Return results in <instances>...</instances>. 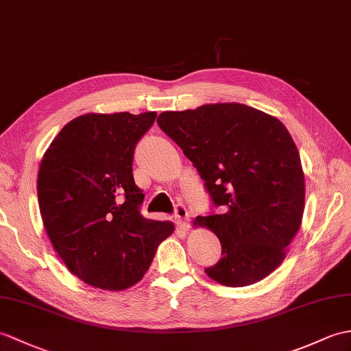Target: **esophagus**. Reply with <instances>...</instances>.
Returning a JSON list of instances; mask_svg holds the SVG:
<instances>
[{
	"label": "esophagus",
	"instance_id": "esophagus-1",
	"mask_svg": "<svg viewBox=\"0 0 351 351\" xmlns=\"http://www.w3.org/2000/svg\"><path fill=\"white\" fill-rule=\"evenodd\" d=\"M175 219L179 227H182L184 230H189L190 227V218H189V210L184 205H176L175 208Z\"/></svg>",
	"mask_w": 351,
	"mask_h": 351
}]
</instances>
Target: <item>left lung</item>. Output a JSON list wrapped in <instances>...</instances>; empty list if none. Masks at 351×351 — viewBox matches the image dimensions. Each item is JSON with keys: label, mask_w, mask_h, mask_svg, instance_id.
Segmentation results:
<instances>
[{"label": "left lung", "mask_w": 351, "mask_h": 351, "mask_svg": "<svg viewBox=\"0 0 351 351\" xmlns=\"http://www.w3.org/2000/svg\"><path fill=\"white\" fill-rule=\"evenodd\" d=\"M157 122L223 208L194 219L221 242V260L205 269L209 278L227 287L266 278L286 257L305 208L304 170L289 130L241 103L162 112Z\"/></svg>", "instance_id": "obj_1"}]
</instances>
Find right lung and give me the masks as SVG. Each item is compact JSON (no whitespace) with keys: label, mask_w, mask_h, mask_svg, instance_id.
Here are the masks:
<instances>
[{"label":"right lung","mask_w":351,"mask_h":351,"mask_svg":"<svg viewBox=\"0 0 351 351\" xmlns=\"http://www.w3.org/2000/svg\"><path fill=\"white\" fill-rule=\"evenodd\" d=\"M156 117H77L40 162L37 195L46 233L69 271L88 286L112 291L134 286L175 230L173 223L138 213L145 195L133 179V154Z\"/></svg>","instance_id":"right-lung-1"}]
</instances>
